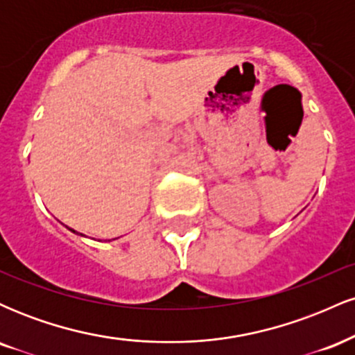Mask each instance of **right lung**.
<instances>
[{
  "label": "right lung",
  "instance_id": "right-lung-1",
  "mask_svg": "<svg viewBox=\"0 0 355 355\" xmlns=\"http://www.w3.org/2000/svg\"><path fill=\"white\" fill-rule=\"evenodd\" d=\"M70 230H71V229H70ZM71 232H75V230H71ZM75 234H76V232H75ZM80 235H81V234H80Z\"/></svg>",
  "mask_w": 355,
  "mask_h": 355
}]
</instances>
